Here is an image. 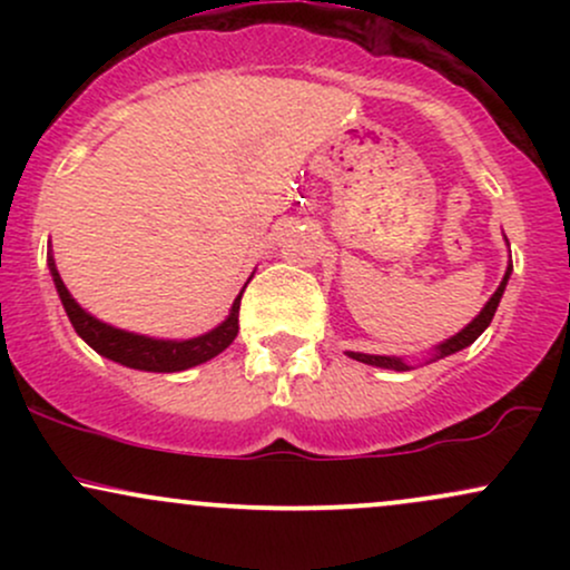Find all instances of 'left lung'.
<instances>
[{"label": "left lung", "instance_id": "8db88e82", "mask_svg": "<svg viewBox=\"0 0 570 570\" xmlns=\"http://www.w3.org/2000/svg\"><path fill=\"white\" fill-rule=\"evenodd\" d=\"M509 271H512V267H507V276H503L501 286H499V289H495L493 297L488 299V305L482 307L480 316H476L474 322L466 326V330H461V332H458L455 337H450L448 343H442L440 348H436V351H440V353H436V358L450 356V353H455V351L466 348V345H472L474 340L480 337L482 332L488 330V324L493 322V316H495V307H499V303H501V294H503V289H507ZM351 358H356V362H364V364H375V367H385V370H410L407 364L399 362V358H391V356H367V353H351Z\"/></svg>", "mask_w": 570, "mask_h": 570}]
</instances>
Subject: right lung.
Returning <instances> with one entry per match:
<instances>
[{"label":"right lung","mask_w":570,"mask_h":570,"mask_svg":"<svg viewBox=\"0 0 570 570\" xmlns=\"http://www.w3.org/2000/svg\"><path fill=\"white\" fill-rule=\"evenodd\" d=\"M53 271V281L58 297H61L63 307H67V316L75 332L80 335L90 348L101 353V356L112 358V362L126 364L130 370H144V372H181L195 367V364L208 362L217 353H222L227 345L233 343L238 335V311H240V292L238 299L233 303V313L225 324H219L217 330H212L208 335L195 337V340H181V343H171V340H153L141 335H130V332L115 330L96 322L94 316L82 311L80 305L71 299L67 286H63L61 276H58L56 265L50 263Z\"/></svg>","instance_id":"add662e5"}]
</instances>
